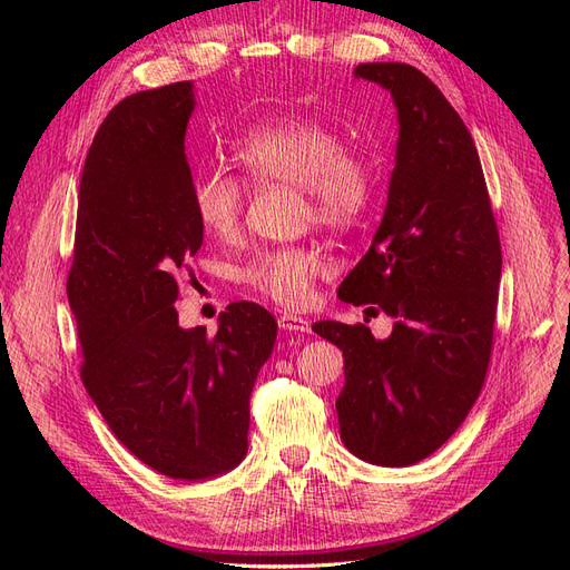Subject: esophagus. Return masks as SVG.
I'll return each mask as SVG.
<instances>
[{"instance_id":"esophagus-1","label":"esophagus","mask_w":570,"mask_h":570,"mask_svg":"<svg viewBox=\"0 0 570 570\" xmlns=\"http://www.w3.org/2000/svg\"><path fill=\"white\" fill-rule=\"evenodd\" d=\"M277 322H279V328L286 333H307L309 331L307 320H303L301 314H293V312H282Z\"/></svg>"}]
</instances>
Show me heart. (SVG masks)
I'll use <instances>...</instances> for the list:
<instances>
[{
    "mask_svg": "<svg viewBox=\"0 0 570 570\" xmlns=\"http://www.w3.org/2000/svg\"><path fill=\"white\" fill-rule=\"evenodd\" d=\"M237 164L253 183L298 185L305 223L350 229L360 223L375 195V164L360 145L343 142L333 124L291 117L253 126L235 140ZM246 204L244 183L227 171H204L193 183L199 225L218 239L239 232ZM333 272L317 246L261 248L239 267L237 279L282 307H301L314 282Z\"/></svg>",
    "mask_w": 570,
    "mask_h": 570,
    "instance_id": "heart-1",
    "label": "heart"
}]
</instances>
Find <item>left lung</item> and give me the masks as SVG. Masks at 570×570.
<instances>
[{
    "mask_svg": "<svg viewBox=\"0 0 570 570\" xmlns=\"http://www.w3.org/2000/svg\"><path fill=\"white\" fill-rule=\"evenodd\" d=\"M354 77L392 94L399 140L381 227L338 298L373 303L394 326L385 341L364 324L312 331L343 350L335 411L345 446L373 465L406 468L446 444L476 402L502 253L474 140L434 81L406 62H362Z\"/></svg>",
    "mask_w": 570,
    "mask_h": 570,
    "instance_id": "8db88e82",
    "label": "left lung"
}]
</instances>
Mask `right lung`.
Listing matches in <instances>:
<instances>
[{
    "instance_id": "add662e5",
    "label": "right lung",
    "mask_w": 570,
    "mask_h": 570,
    "mask_svg": "<svg viewBox=\"0 0 570 570\" xmlns=\"http://www.w3.org/2000/svg\"><path fill=\"white\" fill-rule=\"evenodd\" d=\"M193 81L124 98L83 164L68 301L81 381L112 434L147 468L202 481L248 451V399L277 341L256 303H232L218 333L183 328L178 274L202 248L185 155Z\"/></svg>"
}]
</instances>
